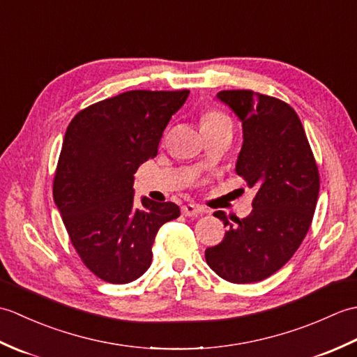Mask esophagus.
Returning <instances> with one entry per match:
<instances>
[{"label": "esophagus", "mask_w": 357, "mask_h": 357, "mask_svg": "<svg viewBox=\"0 0 357 357\" xmlns=\"http://www.w3.org/2000/svg\"><path fill=\"white\" fill-rule=\"evenodd\" d=\"M181 211H183L184 216H198L204 210L199 206H195V204H187V206H183Z\"/></svg>", "instance_id": "1"}]
</instances>
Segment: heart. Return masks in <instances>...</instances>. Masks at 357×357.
<instances>
[{
    "label": "heart",
    "instance_id": "heart-1",
    "mask_svg": "<svg viewBox=\"0 0 357 357\" xmlns=\"http://www.w3.org/2000/svg\"><path fill=\"white\" fill-rule=\"evenodd\" d=\"M227 116L224 115V113H221V112H218V110H208V112H206L202 115V118H201V126L202 127H206V126H210V124H215V123H218V121H221V119H225Z\"/></svg>",
    "mask_w": 357,
    "mask_h": 357
}]
</instances>
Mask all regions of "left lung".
<instances>
[{
  "mask_svg": "<svg viewBox=\"0 0 357 357\" xmlns=\"http://www.w3.org/2000/svg\"><path fill=\"white\" fill-rule=\"evenodd\" d=\"M218 98L242 121L244 144L236 173L256 190L247 218L213 216L229 225L206 250L208 267L233 284L257 282L291 259L307 236L319 196V170L298 113L253 90H222Z\"/></svg>",
  "mask_w": 357,
  "mask_h": 357,
  "instance_id": "8db88e82",
  "label": "left lung"
}]
</instances>
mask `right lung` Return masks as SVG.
<instances>
[{"label": "right lung", "instance_id": "right-lung-1", "mask_svg": "<svg viewBox=\"0 0 357 357\" xmlns=\"http://www.w3.org/2000/svg\"><path fill=\"white\" fill-rule=\"evenodd\" d=\"M188 93L130 90L82 109L67 127L53 199L81 261L105 282L142 276L159 227L181 215L173 202L136 204L133 174L158 155L165 127Z\"/></svg>", "mask_w": 357, "mask_h": 357}]
</instances>
